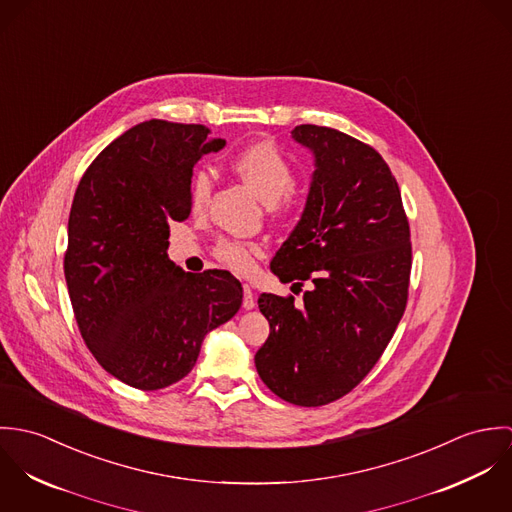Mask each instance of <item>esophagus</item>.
<instances>
[{"mask_svg":"<svg viewBox=\"0 0 512 512\" xmlns=\"http://www.w3.org/2000/svg\"><path fill=\"white\" fill-rule=\"evenodd\" d=\"M242 290H244V299H242V307H244V309H254V307H256V299H254V293H252V288H250L248 284H244V286H242Z\"/></svg>","mask_w":512,"mask_h":512,"instance_id":"34e87169","label":"esophagus"}]
</instances>
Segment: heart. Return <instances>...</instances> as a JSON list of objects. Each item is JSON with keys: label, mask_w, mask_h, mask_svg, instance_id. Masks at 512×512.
I'll use <instances>...</instances> for the list:
<instances>
[{"label": "heart", "mask_w": 512, "mask_h": 512, "mask_svg": "<svg viewBox=\"0 0 512 512\" xmlns=\"http://www.w3.org/2000/svg\"><path fill=\"white\" fill-rule=\"evenodd\" d=\"M232 167L240 175V179L270 207H280L278 199L292 189L295 181L292 163L272 144H254L246 147L236 155ZM211 193V175L207 171H199L191 183L193 213H203L207 209ZM258 250V244L236 238H220L215 246V254L220 262L238 274H246L252 268Z\"/></svg>", "instance_id": "b5f03b06"}]
</instances>
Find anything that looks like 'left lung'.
I'll return each mask as SVG.
<instances>
[{"label":"left lung","mask_w":512,"mask_h":512,"mask_svg":"<svg viewBox=\"0 0 512 512\" xmlns=\"http://www.w3.org/2000/svg\"><path fill=\"white\" fill-rule=\"evenodd\" d=\"M292 138L315 171L301 219L270 262L293 295L262 293L270 323L254 357L264 384L295 406L349 394L390 343L408 299L410 226L394 175L380 153L325 126L301 124Z\"/></svg>","instance_id":"8db88e82"}]
</instances>
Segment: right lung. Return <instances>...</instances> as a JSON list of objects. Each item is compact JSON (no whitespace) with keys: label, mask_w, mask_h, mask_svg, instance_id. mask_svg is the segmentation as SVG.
<instances>
[{"label":"right lung","mask_w":512,"mask_h":512,"mask_svg":"<svg viewBox=\"0 0 512 512\" xmlns=\"http://www.w3.org/2000/svg\"><path fill=\"white\" fill-rule=\"evenodd\" d=\"M224 146L201 124L149 120L104 147L76 187L65 254L74 317L94 359L128 386L187 376L205 335L242 305L230 272H183L167 256L169 222L191 213L195 163Z\"/></svg>","instance_id":"add662e5"}]
</instances>
